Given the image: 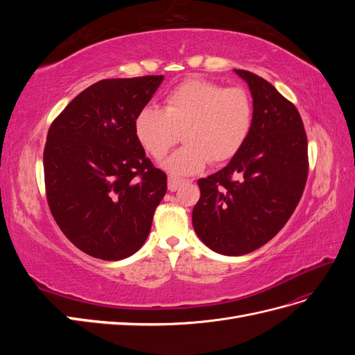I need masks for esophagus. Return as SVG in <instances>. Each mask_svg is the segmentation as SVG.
I'll return each mask as SVG.
<instances>
[{
  "mask_svg": "<svg viewBox=\"0 0 355 355\" xmlns=\"http://www.w3.org/2000/svg\"><path fill=\"white\" fill-rule=\"evenodd\" d=\"M182 184H184V180H182V179H176L173 176H168V191H171V192L178 191Z\"/></svg>",
  "mask_w": 355,
  "mask_h": 355,
  "instance_id": "34e87169",
  "label": "esophagus"
}]
</instances>
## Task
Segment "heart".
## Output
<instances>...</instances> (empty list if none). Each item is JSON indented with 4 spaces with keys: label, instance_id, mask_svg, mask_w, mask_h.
<instances>
[{
    "label": "heart",
    "instance_id": "heart-1",
    "mask_svg": "<svg viewBox=\"0 0 355 355\" xmlns=\"http://www.w3.org/2000/svg\"><path fill=\"white\" fill-rule=\"evenodd\" d=\"M253 115V102L244 89L189 80L166 96L164 110L144 106L133 127L139 144L157 159L184 132L185 146L163 163L171 176L182 178L198 173L209 161L219 164L231 159L249 137Z\"/></svg>",
    "mask_w": 355,
    "mask_h": 355
}]
</instances>
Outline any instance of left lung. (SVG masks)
Listing matches in <instances>:
<instances>
[{
  "mask_svg": "<svg viewBox=\"0 0 355 355\" xmlns=\"http://www.w3.org/2000/svg\"><path fill=\"white\" fill-rule=\"evenodd\" d=\"M249 85L253 125L230 163L198 179L192 225L213 252L241 256L278 234L302 197L308 144L296 106L256 73L234 69Z\"/></svg>",
  "mask_w": 355,
  "mask_h": 355,
  "instance_id": "1",
  "label": "left lung"
}]
</instances>
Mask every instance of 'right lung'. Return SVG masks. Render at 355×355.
I'll use <instances>...</instances> for the list:
<instances>
[{"label":"right lung","mask_w":355,"mask_h":355,"mask_svg":"<svg viewBox=\"0 0 355 355\" xmlns=\"http://www.w3.org/2000/svg\"><path fill=\"white\" fill-rule=\"evenodd\" d=\"M163 80L98 81L50 125L44 178L51 214L73 245L98 259L121 261L141 249L166 196L167 176L146 158L133 127Z\"/></svg>","instance_id":"add662e5"}]
</instances>
